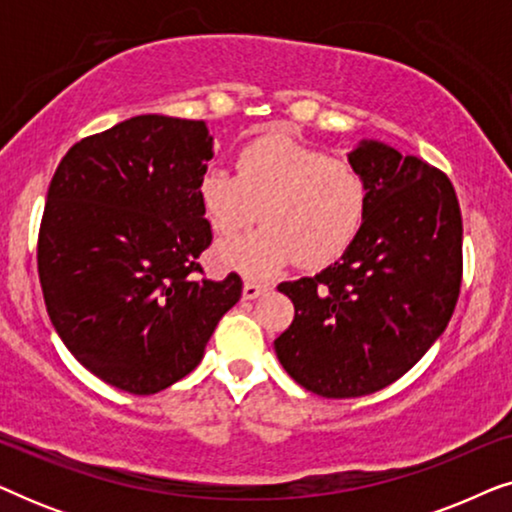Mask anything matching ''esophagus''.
Segmentation results:
<instances>
[{
	"instance_id": "obj_1",
	"label": "esophagus",
	"mask_w": 512,
	"mask_h": 512,
	"mask_svg": "<svg viewBox=\"0 0 512 512\" xmlns=\"http://www.w3.org/2000/svg\"><path fill=\"white\" fill-rule=\"evenodd\" d=\"M265 291H268V284L251 282V279H247V282H244V286H242V298L244 300H256Z\"/></svg>"
}]
</instances>
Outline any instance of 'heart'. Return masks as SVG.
I'll list each match as a JSON object with an SVG mask.
<instances>
[{"label": "heart", "mask_w": 512, "mask_h": 512, "mask_svg": "<svg viewBox=\"0 0 512 512\" xmlns=\"http://www.w3.org/2000/svg\"><path fill=\"white\" fill-rule=\"evenodd\" d=\"M195 193L207 226L223 240L261 216L263 228L216 249L221 268L247 277L275 275L296 258L307 268L335 263L356 242L368 212L361 172L289 132L244 144L235 174L202 170Z\"/></svg>", "instance_id": "1"}]
</instances>
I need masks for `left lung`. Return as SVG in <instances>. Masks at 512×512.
<instances>
[{
  "label": "left lung",
  "instance_id": "left-lung-1",
  "mask_svg": "<svg viewBox=\"0 0 512 512\" xmlns=\"http://www.w3.org/2000/svg\"><path fill=\"white\" fill-rule=\"evenodd\" d=\"M347 160L368 186L356 242L314 277L279 284L296 307L275 340L312 394H375L408 373L450 321L461 286V212L450 179L417 156L361 139Z\"/></svg>",
  "mask_w": 512,
  "mask_h": 512
}]
</instances>
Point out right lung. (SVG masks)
Wrapping results in <instances>:
<instances>
[{
  "mask_svg": "<svg viewBox=\"0 0 512 512\" xmlns=\"http://www.w3.org/2000/svg\"><path fill=\"white\" fill-rule=\"evenodd\" d=\"M212 158L205 121L144 114L74 144L48 186L37 249L48 317L83 368L128 394L191 373L242 296L235 272L193 277L212 242L195 193Z\"/></svg>",
  "mask_w": 512,
  "mask_h": 512,
  "instance_id": "1",
  "label": "right lung"
}]
</instances>
